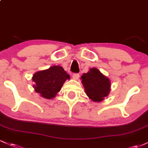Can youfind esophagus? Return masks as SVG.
Returning <instances> with one entry per match:
<instances>
[{
	"label": "esophagus",
	"mask_w": 148,
	"mask_h": 148,
	"mask_svg": "<svg viewBox=\"0 0 148 148\" xmlns=\"http://www.w3.org/2000/svg\"><path fill=\"white\" fill-rule=\"evenodd\" d=\"M79 74H77V73H75V74H73L72 78L74 79L77 80L78 79H79Z\"/></svg>",
	"instance_id": "obj_1"
}]
</instances>
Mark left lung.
I'll return each instance as SVG.
<instances>
[{
    "instance_id": "obj_1",
    "label": "left lung",
    "mask_w": 148,
    "mask_h": 148,
    "mask_svg": "<svg viewBox=\"0 0 148 148\" xmlns=\"http://www.w3.org/2000/svg\"><path fill=\"white\" fill-rule=\"evenodd\" d=\"M86 95L92 101L99 102L108 95L111 88L110 80L97 68H92L81 76Z\"/></svg>"
}]
</instances>
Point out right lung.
<instances>
[{
    "mask_svg": "<svg viewBox=\"0 0 148 148\" xmlns=\"http://www.w3.org/2000/svg\"><path fill=\"white\" fill-rule=\"evenodd\" d=\"M69 74L60 66H52L46 70L40 71L34 74L33 87L36 92L46 99H52L60 90Z\"/></svg>",
    "mask_w": 148,
    "mask_h": 148,
    "instance_id": "right-lung-1",
    "label": "right lung"
}]
</instances>
